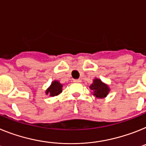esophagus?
<instances>
[{
	"label": "esophagus",
	"mask_w": 146,
	"mask_h": 146,
	"mask_svg": "<svg viewBox=\"0 0 146 146\" xmlns=\"http://www.w3.org/2000/svg\"><path fill=\"white\" fill-rule=\"evenodd\" d=\"M73 82H74V83H80V82H81V80L80 79H74L73 80Z\"/></svg>",
	"instance_id": "esophagus-1"
}]
</instances>
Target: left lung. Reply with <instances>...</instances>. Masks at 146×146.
Masks as SVG:
<instances>
[{
    "label": "left lung",
    "mask_w": 146,
    "mask_h": 146,
    "mask_svg": "<svg viewBox=\"0 0 146 146\" xmlns=\"http://www.w3.org/2000/svg\"><path fill=\"white\" fill-rule=\"evenodd\" d=\"M91 90L93 91V94L98 98H106L110 92L109 86L103 83L101 80L95 78L93 80V83L89 86Z\"/></svg>",
    "instance_id": "8db88e82"
}]
</instances>
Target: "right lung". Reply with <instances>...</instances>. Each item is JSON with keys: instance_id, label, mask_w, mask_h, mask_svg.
Instances as JSON below:
<instances>
[{"instance_id": "1", "label": "right lung", "mask_w": 146, "mask_h": 146, "mask_svg": "<svg viewBox=\"0 0 146 146\" xmlns=\"http://www.w3.org/2000/svg\"><path fill=\"white\" fill-rule=\"evenodd\" d=\"M63 85L58 80H54L52 83L51 86L46 91V94H48L50 97H54L60 94L62 92Z\"/></svg>"}]
</instances>
